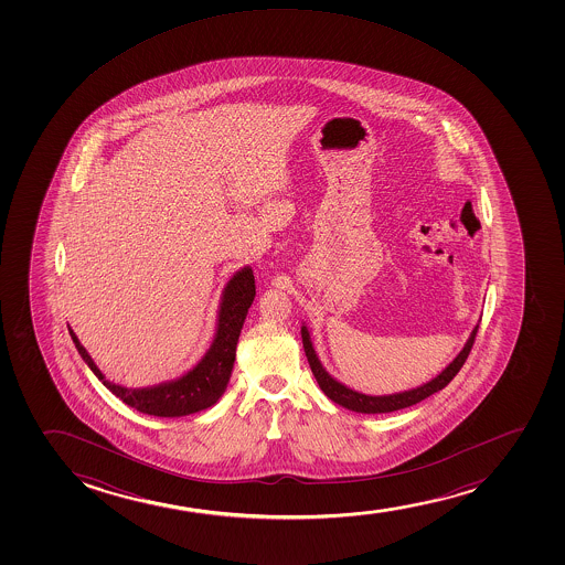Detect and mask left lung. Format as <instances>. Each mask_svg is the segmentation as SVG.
Returning a JSON list of instances; mask_svg holds the SVG:
<instances>
[{"mask_svg": "<svg viewBox=\"0 0 565 565\" xmlns=\"http://www.w3.org/2000/svg\"><path fill=\"white\" fill-rule=\"evenodd\" d=\"M479 331V324L475 326L471 335L467 339V343L463 344L460 354L448 363L447 367L434 376L428 383L420 384L416 388L405 390V392H396V394H386V396H370V394H362L356 390L344 386L343 383H339L338 379L326 371L324 365L320 362L315 347H312L311 333L307 330V326H301V339H303V349H306V356L311 365L312 375L317 379L318 386L324 392L326 396L330 397L331 402L338 403L344 409L354 411V413H363V415H379V413H392V411L405 409L411 405L420 403L422 399L431 396L435 392L445 388L456 373L461 370V365L466 363L471 347L475 343V335Z\"/></svg>", "mask_w": 565, "mask_h": 565, "instance_id": "left-lung-1", "label": "left lung"}]
</instances>
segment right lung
I'll return each mask as SVG.
<instances>
[{
    "label": "right lung",
    "mask_w": 565,
    "mask_h": 565,
    "mask_svg": "<svg viewBox=\"0 0 565 565\" xmlns=\"http://www.w3.org/2000/svg\"><path fill=\"white\" fill-rule=\"evenodd\" d=\"M254 296H256V285H254L253 267H241L222 290L216 333L202 360L179 379L147 386V388H126L107 381L85 347L78 341L75 331L70 326L67 328L78 354L90 367L92 373L104 383L105 388H109L115 396L120 397L126 405H130L139 413L175 418V416L192 415L198 411L207 409L226 392L232 370H234L235 349L239 341L241 328L247 318L248 307L253 306Z\"/></svg>",
    "instance_id": "add662e5"
}]
</instances>
